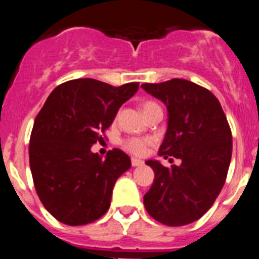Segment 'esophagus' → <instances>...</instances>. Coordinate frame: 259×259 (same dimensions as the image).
Segmentation results:
<instances>
[{"label":"esophagus","instance_id":"obj_1","mask_svg":"<svg viewBox=\"0 0 259 259\" xmlns=\"http://www.w3.org/2000/svg\"><path fill=\"white\" fill-rule=\"evenodd\" d=\"M131 164L134 167H137V166H141V164H144V162L141 161V159H137V158H132Z\"/></svg>","mask_w":259,"mask_h":259}]
</instances>
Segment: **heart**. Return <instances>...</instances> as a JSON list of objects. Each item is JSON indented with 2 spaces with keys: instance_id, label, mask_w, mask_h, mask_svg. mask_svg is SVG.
<instances>
[{
  "instance_id": "1",
  "label": "heart",
  "mask_w": 259,
  "mask_h": 259,
  "mask_svg": "<svg viewBox=\"0 0 259 259\" xmlns=\"http://www.w3.org/2000/svg\"><path fill=\"white\" fill-rule=\"evenodd\" d=\"M158 106L154 101H144L141 105V109H143L144 114H148L149 111H152L153 109H157ZM153 143V140L150 137H127L122 141L123 149L125 152L131 153L135 155H143L146 152V148Z\"/></svg>"
}]
</instances>
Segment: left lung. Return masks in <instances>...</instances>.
Listing matches in <instances>:
<instances>
[{
    "mask_svg": "<svg viewBox=\"0 0 259 259\" xmlns=\"http://www.w3.org/2000/svg\"><path fill=\"white\" fill-rule=\"evenodd\" d=\"M141 88L168 110V127L158 154L182 161L171 167L146 161L155 178L144 205L159 223L185 226L200 219L223 188L232 155L230 124L218 98L189 80L145 83Z\"/></svg>",
    "mask_w": 259,
    "mask_h": 259,
    "instance_id": "obj_1",
    "label": "left lung"
}]
</instances>
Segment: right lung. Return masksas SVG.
I'll return each instance as SVG.
<instances>
[{
    "instance_id": "add662e5",
    "label": "right lung",
    "mask_w": 259,
    "mask_h": 259,
    "mask_svg": "<svg viewBox=\"0 0 259 259\" xmlns=\"http://www.w3.org/2000/svg\"><path fill=\"white\" fill-rule=\"evenodd\" d=\"M139 83L120 87L75 79L57 87L38 111L29 139V166L45 209L62 223L83 226L109 210L116 179L131 167L124 152H91Z\"/></svg>"
}]
</instances>
